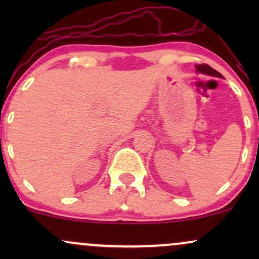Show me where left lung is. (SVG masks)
Listing matches in <instances>:
<instances>
[{
    "mask_svg": "<svg viewBox=\"0 0 259 259\" xmlns=\"http://www.w3.org/2000/svg\"><path fill=\"white\" fill-rule=\"evenodd\" d=\"M196 68H197V70L200 73L208 74V75H213V76H219V78L222 76L221 73L217 72L215 69H213V68L209 67L208 64H198V65H196Z\"/></svg>",
    "mask_w": 259,
    "mask_h": 259,
    "instance_id": "left-lung-1",
    "label": "left lung"
}]
</instances>
